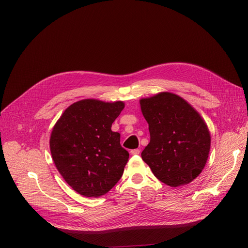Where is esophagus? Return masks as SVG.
<instances>
[{
  "label": "esophagus",
  "mask_w": 248,
  "mask_h": 248,
  "mask_svg": "<svg viewBox=\"0 0 248 248\" xmlns=\"http://www.w3.org/2000/svg\"><path fill=\"white\" fill-rule=\"evenodd\" d=\"M140 152V150L135 149V150H132V151H131V154H132V155H139Z\"/></svg>",
  "instance_id": "34e87169"
}]
</instances>
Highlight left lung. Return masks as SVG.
Returning <instances> with one entry per match:
<instances>
[{
    "instance_id": "8db88e82",
    "label": "left lung",
    "mask_w": 248,
    "mask_h": 248,
    "mask_svg": "<svg viewBox=\"0 0 248 248\" xmlns=\"http://www.w3.org/2000/svg\"><path fill=\"white\" fill-rule=\"evenodd\" d=\"M151 140L141 159L164 184H189L202 172L211 138L200 114L182 97L162 93L140 101Z\"/></svg>"
}]
</instances>
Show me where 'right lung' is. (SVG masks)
<instances>
[{
  "label": "right lung",
  "instance_id": "add662e5",
  "mask_svg": "<svg viewBox=\"0 0 248 248\" xmlns=\"http://www.w3.org/2000/svg\"><path fill=\"white\" fill-rule=\"evenodd\" d=\"M124 108L122 101H77L65 109L51 133L50 151L57 170L85 197L104 195L123 176L129 155L111 124Z\"/></svg>",
  "mask_w": 248,
  "mask_h": 248
}]
</instances>
